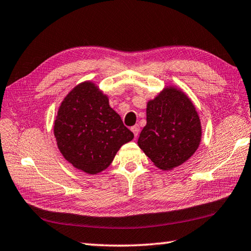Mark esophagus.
I'll return each instance as SVG.
<instances>
[{
    "instance_id": "34e87169",
    "label": "esophagus",
    "mask_w": 251,
    "mask_h": 251,
    "mask_svg": "<svg viewBox=\"0 0 251 251\" xmlns=\"http://www.w3.org/2000/svg\"><path fill=\"white\" fill-rule=\"evenodd\" d=\"M130 129H131V131H133V133H134L135 137H137L138 134H139V126H138V125H135V126L131 127Z\"/></svg>"
}]
</instances>
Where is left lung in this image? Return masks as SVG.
<instances>
[{"mask_svg": "<svg viewBox=\"0 0 251 251\" xmlns=\"http://www.w3.org/2000/svg\"><path fill=\"white\" fill-rule=\"evenodd\" d=\"M147 124L138 146L157 167L169 171L194 155L201 144V120L185 93L167 87L147 103Z\"/></svg>", "mask_w": 251, "mask_h": 251, "instance_id": "obj_1", "label": "left lung"}]
</instances>
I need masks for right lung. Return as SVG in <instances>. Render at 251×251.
<instances>
[{"mask_svg":"<svg viewBox=\"0 0 251 251\" xmlns=\"http://www.w3.org/2000/svg\"><path fill=\"white\" fill-rule=\"evenodd\" d=\"M54 135L64 158L91 175L107 168L118 150L134 138L108 97L91 82L77 85L62 101Z\"/></svg>","mask_w":251,"mask_h":251,"instance_id":"obj_1","label":"right lung"}]
</instances>
